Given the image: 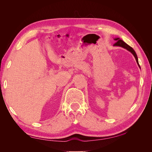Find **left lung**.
Masks as SVG:
<instances>
[{
    "label": "left lung",
    "mask_w": 152,
    "mask_h": 152,
    "mask_svg": "<svg viewBox=\"0 0 152 152\" xmlns=\"http://www.w3.org/2000/svg\"><path fill=\"white\" fill-rule=\"evenodd\" d=\"M115 40H116L117 42L114 44V45H117V46L122 47V48H124L126 49L127 50H128L129 51H130L133 55H134V58H136V61H137V63L138 64V65H139L138 59H137V55H136V52L134 51V50L133 49L131 46H129V45H127L126 42H124L122 40H121L119 38L115 39Z\"/></svg>",
    "instance_id": "8db88e82"
}]
</instances>
